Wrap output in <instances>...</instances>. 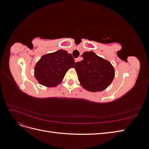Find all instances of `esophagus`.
I'll return each mask as SVG.
<instances>
[{
    "label": "esophagus",
    "mask_w": 149,
    "mask_h": 149,
    "mask_svg": "<svg viewBox=\"0 0 149 149\" xmlns=\"http://www.w3.org/2000/svg\"><path fill=\"white\" fill-rule=\"evenodd\" d=\"M81 60V57L78 58H76V59H75V62H76H76H78V61H80Z\"/></svg>",
    "instance_id": "34e87169"
}]
</instances>
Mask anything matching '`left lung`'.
Listing matches in <instances>:
<instances>
[{
  "label": "left lung",
  "mask_w": 149,
  "mask_h": 149,
  "mask_svg": "<svg viewBox=\"0 0 149 149\" xmlns=\"http://www.w3.org/2000/svg\"><path fill=\"white\" fill-rule=\"evenodd\" d=\"M81 56L83 60L75 65L81 84L84 89L93 92L105 89L114 78L113 66L93 52H84Z\"/></svg>",
  "instance_id": "left-lung-1"
}]
</instances>
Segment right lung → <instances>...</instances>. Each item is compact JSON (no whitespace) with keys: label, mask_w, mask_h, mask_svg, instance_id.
<instances>
[{"label":"right lung","mask_w":149,"mask_h":149,"mask_svg":"<svg viewBox=\"0 0 149 149\" xmlns=\"http://www.w3.org/2000/svg\"><path fill=\"white\" fill-rule=\"evenodd\" d=\"M75 61L71 54L60 49L43 56L35 67V77L40 84L48 87L56 86L63 79Z\"/></svg>","instance_id":"add662e5"}]
</instances>
